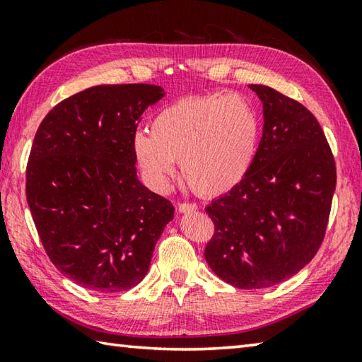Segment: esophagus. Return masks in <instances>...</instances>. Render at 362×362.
<instances>
[{"label":"esophagus","mask_w":362,"mask_h":362,"mask_svg":"<svg viewBox=\"0 0 362 362\" xmlns=\"http://www.w3.org/2000/svg\"><path fill=\"white\" fill-rule=\"evenodd\" d=\"M177 209H179V212H182V214H187V212H193L198 209V206H196L194 203H180L179 206H177Z\"/></svg>","instance_id":"esophagus-1"}]
</instances>
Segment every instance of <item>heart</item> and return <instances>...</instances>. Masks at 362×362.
I'll use <instances>...</instances> for the list:
<instances>
[{
  "instance_id": "obj_1",
  "label": "heart",
  "mask_w": 362,
  "mask_h": 362,
  "mask_svg": "<svg viewBox=\"0 0 362 362\" xmlns=\"http://www.w3.org/2000/svg\"><path fill=\"white\" fill-rule=\"evenodd\" d=\"M150 132L132 139L145 179L164 188L180 161L188 187L203 196L228 193L252 166L260 122L246 97L236 93L187 97L159 110Z\"/></svg>"
}]
</instances>
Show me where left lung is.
<instances>
[{
    "label": "left lung",
    "mask_w": 362,
    "mask_h": 362,
    "mask_svg": "<svg viewBox=\"0 0 362 362\" xmlns=\"http://www.w3.org/2000/svg\"><path fill=\"white\" fill-rule=\"evenodd\" d=\"M249 88L263 103V134L246 177L206 207L216 231L204 257L225 283L263 289L292 278L316 255L337 170L308 108L268 86Z\"/></svg>",
    "instance_id": "8db88e82"
}]
</instances>
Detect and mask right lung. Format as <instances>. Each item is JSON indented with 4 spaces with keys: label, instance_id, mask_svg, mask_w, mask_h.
<instances>
[{
    "label": "right lung",
    "instance_id": "obj_1",
    "mask_svg": "<svg viewBox=\"0 0 362 362\" xmlns=\"http://www.w3.org/2000/svg\"><path fill=\"white\" fill-rule=\"evenodd\" d=\"M155 84H102L57 103L36 131L27 203L46 254L86 289L121 292L148 273L170 201L137 177L132 139Z\"/></svg>",
    "mask_w": 362,
    "mask_h": 362
}]
</instances>
